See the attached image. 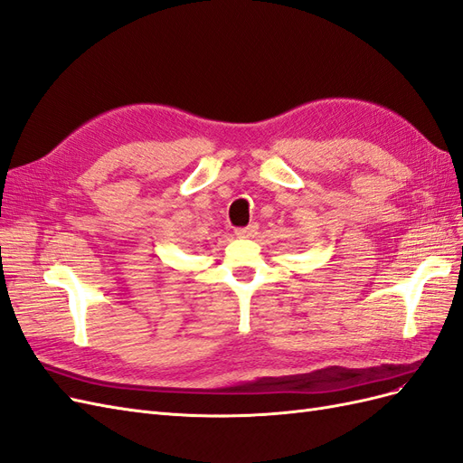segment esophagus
Instances as JSON below:
<instances>
[{"label":"esophagus","mask_w":463,"mask_h":463,"mask_svg":"<svg viewBox=\"0 0 463 463\" xmlns=\"http://www.w3.org/2000/svg\"><path fill=\"white\" fill-rule=\"evenodd\" d=\"M257 232H259L257 223H250V226H247V228H240V230H237L235 235L241 237V240H250V237L257 235Z\"/></svg>","instance_id":"34e87169"}]
</instances>
